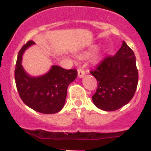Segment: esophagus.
<instances>
[{
    "instance_id": "esophagus-1",
    "label": "esophagus",
    "mask_w": 151,
    "mask_h": 151,
    "mask_svg": "<svg viewBox=\"0 0 151 151\" xmlns=\"http://www.w3.org/2000/svg\"><path fill=\"white\" fill-rule=\"evenodd\" d=\"M85 74H86V73H85V71L83 70V69H81V68H79V69H78V78H82V77L85 76Z\"/></svg>"
}]
</instances>
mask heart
Listing matches in <instances>:
<instances>
[{"instance_id": "obj_1", "label": "heart", "mask_w": 151, "mask_h": 151, "mask_svg": "<svg viewBox=\"0 0 151 151\" xmlns=\"http://www.w3.org/2000/svg\"><path fill=\"white\" fill-rule=\"evenodd\" d=\"M97 49H98V46H96V45H93V46H91V47H90L89 50H88V51L85 52L84 53L82 54L81 56H90V55L93 53L95 50H97Z\"/></svg>"}]
</instances>
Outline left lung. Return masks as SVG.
Masks as SVG:
<instances>
[{
  "label": "left lung",
  "instance_id": "left-lung-1",
  "mask_svg": "<svg viewBox=\"0 0 151 151\" xmlns=\"http://www.w3.org/2000/svg\"><path fill=\"white\" fill-rule=\"evenodd\" d=\"M90 73L97 79L98 88L91 99L98 109L118 110L134 97L138 72L134 53L124 41L114 56H106Z\"/></svg>",
  "mask_w": 151,
  "mask_h": 151
}]
</instances>
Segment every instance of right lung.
Here are the masks:
<instances>
[{"instance_id": "obj_1", "label": "right lung", "mask_w": 151, "mask_h": 151, "mask_svg": "<svg viewBox=\"0 0 151 151\" xmlns=\"http://www.w3.org/2000/svg\"><path fill=\"white\" fill-rule=\"evenodd\" d=\"M33 44V41H28L19 51L14 72L17 88L22 101L30 109L42 114H55L65 105L67 88L76 78L77 71L52 65L42 76H29L21 65L22 56Z\"/></svg>"}]
</instances>
